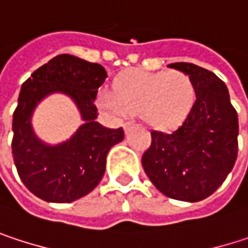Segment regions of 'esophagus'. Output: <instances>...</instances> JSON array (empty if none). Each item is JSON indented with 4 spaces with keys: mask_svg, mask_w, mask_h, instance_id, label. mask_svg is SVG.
<instances>
[{
    "mask_svg": "<svg viewBox=\"0 0 248 248\" xmlns=\"http://www.w3.org/2000/svg\"><path fill=\"white\" fill-rule=\"evenodd\" d=\"M133 126H135V124H133V122H126V124H124V132L127 133V132H129V130H130Z\"/></svg>",
    "mask_w": 248,
    "mask_h": 248,
    "instance_id": "34e87169",
    "label": "esophagus"
}]
</instances>
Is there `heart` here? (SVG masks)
<instances>
[{
  "instance_id": "heart-1",
  "label": "heart",
  "mask_w": 248,
  "mask_h": 248,
  "mask_svg": "<svg viewBox=\"0 0 248 248\" xmlns=\"http://www.w3.org/2000/svg\"><path fill=\"white\" fill-rule=\"evenodd\" d=\"M195 99L192 77L181 70H130L115 80L113 92L99 93L97 105L116 116L140 112L155 127H172L188 116Z\"/></svg>"
}]
</instances>
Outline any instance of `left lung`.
<instances>
[{
  "mask_svg": "<svg viewBox=\"0 0 248 248\" xmlns=\"http://www.w3.org/2000/svg\"><path fill=\"white\" fill-rule=\"evenodd\" d=\"M170 67L192 77L197 100L171 132H151L142 167L167 197L197 202L210 197L232 170L238 152V116L223 80L192 63Z\"/></svg>",
  "mask_w": 248,
  "mask_h": 248,
  "instance_id": "8db88e82",
  "label": "left lung"
}]
</instances>
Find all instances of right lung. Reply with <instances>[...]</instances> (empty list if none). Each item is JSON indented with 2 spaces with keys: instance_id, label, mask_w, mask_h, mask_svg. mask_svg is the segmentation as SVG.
I'll list each match as a JSON object with an SVG mask.
<instances>
[{
  "instance_id": "add662e5",
  "label": "right lung",
  "mask_w": 248,
  "mask_h": 248,
  "mask_svg": "<svg viewBox=\"0 0 248 248\" xmlns=\"http://www.w3.org/2000/svg\"><path fill=\"white\" fill-rule=\"evenodd\" d=\"M106 70L70 54H60L37 69L21 86L13 115V158L23 184L48 202H72L92 192L102 181L109 149L124 140V129L96 122L94 99ZM64 93L78 105L85 124L66 142L51 147L31 127L37 103L51 93Z\"/></svg>"
}]
</instances>
